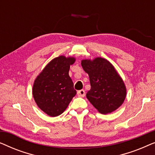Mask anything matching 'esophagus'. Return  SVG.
Instances as JSON below:
<instances>
[{
	"label": "esophagus",
	"instance_id": "obj_1",
	"mask_svg": "<svg viewBox=\"0 0 155 155\" xmlns=\"http://www.w3.org/2000/svg\"><path fill=\"white\" fill-rule=\"evenodd\" d=\"M77 94H78V97H84V95H85V92H84V90H81L78 91Z\"/></svg>",
	"mask_w": 155,
	"mask_h": 155
}]
</instances>
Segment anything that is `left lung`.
I'll use <instances>...</instances> for the list:
<instances>
[{"label": "left lung", "instance_id": "left-lung-1", "mask_svg": "<svg viewBox=\"0 0 155 155\" xmlns=\"http://www.w3.org/2000/svg\"><path fill=\"white\" fill-rule=\"evenodd\" d=\"M81 65L88 74L91 84L87 99L95 109L107 114L119 108L126 97V87L114 65L101 57L83 59Z\"/></svg>", "mask_w": 155, "mask_h": 155}]
</instances>
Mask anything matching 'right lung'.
<instances>
[{"instance_id": "add662e5", "label": "right lung", "mask_w": 155, "mask_h": 155, "mask_svg": "<svg viewBox=\"0 0 155 155\" xmlns=\"http://www.w3.org/2000/svg\"><path fill=\"white\" fill-rule=\"evenodd\" d=\"M75 57L60 56L44 67L34 82L32 94L38 107L51 117L61 115L76 94L69 76Z\"/></svg>"}]
</instances>
